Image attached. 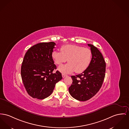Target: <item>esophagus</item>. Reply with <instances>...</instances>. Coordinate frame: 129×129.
Here are the masks:
<instances>
[{"mask_svg": "<svg viewBox=\"0 0 129 129\" xmlns=\"http://www.w3.org/2000/svg\"><path fill=\"white\" fill-rule=\"evenodd\" d=\"M66 76H67V75H66V74H63V73L62 74V78L66 77Z\"/></svg>", "mask_w": 129, "mask_h": 129, "instance_id": "1", "label": "esophagus"}]
</instances>
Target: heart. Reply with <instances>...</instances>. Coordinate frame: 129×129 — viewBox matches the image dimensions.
Returning <instances> with one entry per match:
<instances>
[{"label": "heart", "mask_w": 129, "mask_h": 129, "mask_svg": "<svg viewBox=\"0 0 129 129\" xmlns=\"http://www.w3.org/2000/svg\"><path fill=\"white\" fill-rule=\"evenodd\" d=\"M60 51H54L52 57L59 66L68 60L69 63L58 68L60 71L64 73H71L75 71L77 73H82L87 68L91 60V51L81 46L68 44L61 47Z\"/></svg>", "instance_id": "obj_1"}]
</instances>
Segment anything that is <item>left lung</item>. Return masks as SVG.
<instances>
[{"mask_svg": "<svg viewBox=\"0 0 129 129\" xmlns=\"http://www.w3.org/2000/svg\"><path fill=\"white\" fill-rule=\"evenodd\" d=\"M88 46L92 52L90 62L82 73L71 76L73 82L69 88L72 97L81 101L89 100L99 91L105 76L106 62L101 53L92 44Z\"/></svg>", "mask_w": 129, "mask_h": 129, "instance_id": "8db88e82", "label": "left lung"}]
</instances>
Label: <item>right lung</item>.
<instances>
[{
    "label": "right lung",
    "instance_id": "1",
    "mask_svg": "<svg viewBox=\"0 0 129 129\" xmlns=\"http://www.w3.org/2000/svg\"><path fill=\"white\" fill-rule=\"evenodd\" d=\"M56 43H38L26 52L21 68V76L28 94L43 99L51 94L56 84L62 79L52 57Z\"/></svg>",
    "mask_w": 129,
    "mask_h": 129
}]
</instances>
